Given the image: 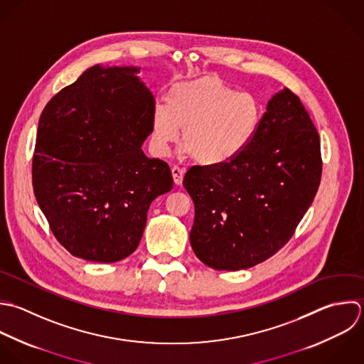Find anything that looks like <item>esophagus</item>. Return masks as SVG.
<instances>
[{
	"label": "esophagus",
	"mask_w": 364,
	"mask_h": 364,
	"mask_svg": "<svg viewBox=\"0 0 364 364\" xmlns=\"http://www.w3.org/2000/svg\"><path fill=\"white\" fill-rule=\"evenodd\" d=\"M171 174H173V180H174V184L180 186L183 183V177H184V170L180 168L178 166H174L171 167Z\"/></svg>",
	"instance_id": "34e87169"
}]
</instances>
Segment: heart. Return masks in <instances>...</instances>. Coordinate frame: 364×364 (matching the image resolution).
I'll return each mask as SVG.
<instances>
[{
	"label": "heart",
	"instance_id": "obj_1",
	"mask_svg": "<svg viewBox=\"0 0 364 364\" xmlns=\"http://www.w3.org/2000/svg\"><path fill=\"white\" fill-rule=\"evenodd\" d=\"M262 120L257 96L237 92L218 76H203L170 87L166 105L151 112V149L168 153L183 129V150L203 166H223L241 156Z\"/></svg>",
	"mask_w": 364,
	"mask_h": 364
}]
</instances>
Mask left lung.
<instances>
[{"mask_svg": "<svg viewBox=\"0 0 364 364\" xmlns=\"http://www.w3.org/2000/svg\"><path fill=\"white\" fill-rule=\"evenodd\" d=\"M322 176L321 140L288 87L268 102L250 147L223 166H194L184 187L196 207L190 242L218 271L255 267L295 234Z\"/></svg>", "mask_w": 364, "mask_h": 364, "instance_id": "1", "label": "left lung"}]
</instances>
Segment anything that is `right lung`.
<instances>
[{
  "label": "right lung",
  "instance_id": "right-lung-1",
  "mask_svg": "<svg viewBox=\"0 0 364 364\" xmlns=\"http://www.w3.org/2000/svg\"><path fill=\"white\" fill-rule=\"evenodd\" d=\"M139 72L95 65L39 117L33 194L58 242L86 261L133 254L151 201L173 188L168 164L141 150L156 100Z\"/></svg>",
  "mask_w": 364,
  "mask_h": 364
}]
</instances>
